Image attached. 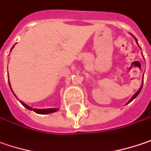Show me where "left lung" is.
Instances as JSON below:
<instances>
[{"mask_svg":"<svg viewBox=\"0 0 151 151\" xmlns=\"http://www.w3.org/2000/svg\"><path fill=\"white\" fill-rule=\"evenodd\" d=\"M132 35V36H133V37H134V38L135 41H136V43H137V44H138V40H137V39H136V38H135V37L134 36V35ZM142 86H143V83H142V85H141L140 88H139V90H138V91H137V92H136V93H135L134 95H133V97H132V98H131V99H130V100H129V101H128V103H127V104H128V103H130V102L132 101H134V100L135 98H136V97H137V96H138V95H139V93H140L141 88H142Z\"/></svg>","mask_w":151,"mask_h":151,"instance_id":"1","label":"left lung"}]
</instances>
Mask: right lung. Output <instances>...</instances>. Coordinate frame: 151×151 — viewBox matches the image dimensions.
Segmentation results:
<instances>
[{
    "instance_id": "right-lung-1",
    "label": "right lung",
    "mask_w": 151,
    "mask_h": 151,
    "mask_svg": "<svg viewBox=\"0 0 151 151\" xmlns=\"http://www.w3.org/2000/svg\"><path fill=\"white\" fill-rule=\"evenodd\" d=\"M13 47H14V45H13ZM12 47V48H13ZM8 82H9V79H8ZM9 86H10L11 88V84H10V82H9ZM13 93V92H12ZM13 95L16 96V95L13 93ZM17 97V96H16ZM22 103V105H23V106L25 107V108H27L28 110H29V111H34L35 112H36L38 114H50V113H53V112H56L58 111V108H47V109H35V108H33V107H30L29 106H27L25 103H23V101H20Z\"/></svg>"
}]
</instances>
